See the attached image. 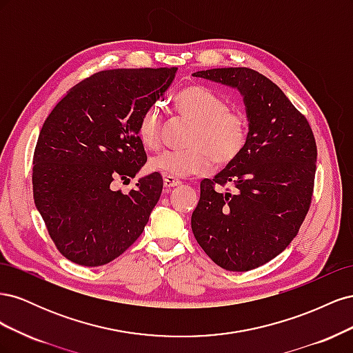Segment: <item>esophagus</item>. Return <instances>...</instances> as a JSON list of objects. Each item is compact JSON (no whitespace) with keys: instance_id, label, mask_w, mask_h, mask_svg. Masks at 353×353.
<instances>
[{"instance_id":"obj_1","label":"esophagus","mask_w":353,"mask_h":353,"mask_svg":"<svg viewBox=\"0 0 353 353\" xmlns=\"http://www.w3.org/2000/svg\"><path fill=\"white\" fill-rule=\"evenodd\" d=\"M181 184V181L174 178V176H169V175H165L163 178V185L166 188H174V187H178Z\"/></svg>"}]
</instances>
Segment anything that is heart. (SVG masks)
<instances>
[{"label":"heart","mask_w":353,"mask_h":353,"mask_svg":"<svg viewBox=\"0 0 353 353\" xmlns=\"http://www.w3.org/2000/svg\"><path fill=\"white\" fill-rule=\"evenodd\" d=\"M179 113L194 122L187 148H166L150 159V168L174 178L205 174L213 162L232 163L248 145L249 119L243 110L228 108L225 99L200 85L181 91L175 99ZM138 138L148 148L162 141V116L148 108L138 122Z\"/></svg>","instance_id":"b5f03b06"}]
</instances>
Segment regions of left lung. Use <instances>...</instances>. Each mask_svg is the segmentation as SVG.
Listing matches in <instances>:
<instances>
[{"label": "left lung", "instance_id": "left-lung-1", "mask_svg": "<svg viewBox=\"0 0 353 353\" xmlns=\"http://www.w3.org/2000/svg\"><path fill=\"white\" fill-rule=\"evenodd\" d=\"M193 77L237 88L249 117L243 153L200 183L191 228L200 248L227 271L258 268L297 236L311 208L316 143L306 116L262 73L248 68L196 72ZM231 182L225 194L218 185Z\"/></svg>", "mask_w": 353, "mask_h": 353}]
</instances>
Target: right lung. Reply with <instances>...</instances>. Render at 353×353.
I'll return each instance as SVG.
<instances>
[{
  "instance_id": "add662e5",
  "label": "right lung",
  "mask_w": 353,
  "mask_h": 353,
  "mask_svg": "<svg viewBox=\"0 0 353 353\" xmlns=\"http://www.w3.org/2000/svg\"><path fill=\"white\" fill-rule=\"evenodd\" d=\"M175 72H97L74 85L42 125L32 168L34 200L52 243L70 262L105 265L143 234L162 194V175L141 178L128 194L112 183L134 178L147 162L138 122Z\"/></svg>"
}]
</instances>
